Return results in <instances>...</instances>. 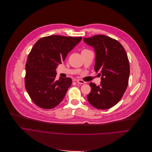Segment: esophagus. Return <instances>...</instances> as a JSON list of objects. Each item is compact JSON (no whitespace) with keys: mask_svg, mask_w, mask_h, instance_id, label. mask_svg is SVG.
<instances>
[{"mask_svg":"<svg viewBox=\"0 0 152 152\" xmlns=\"http://www.w3.org/2000/svg\"><path fill=\"white\" fill-rule=\"evenodd\" d=\"M75 81L77 83H78V84H85V81H83V80H75Z\"/></svg>","mask_w":152,"mask_h":152,"instance_id":"esophagus-1","label":"esophagus"}]
</instances>
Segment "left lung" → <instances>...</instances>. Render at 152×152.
<instances>
[{"mask_svg": "<svg viewBox=\"0 0 152 152\" xmlns=\"http://www.w3.org/2000/svg\"><path fill=\"white\" fill-rule=\"evenodd\" d=\"M83 40L94 48L95 70L101 75L99 86L90 83L91 92L87 98L98 109L110 108L120 101L128 84L130 67L127 54L120 42L105 35L84 38Z\"/></svg>", "mask_w": 152, "mask_h": 152, "instance_id": "1", "label": "left lung"}]
</instances>
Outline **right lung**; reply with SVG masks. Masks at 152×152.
Returning <instances> with one entry per match:
<instances>
[{
    "mask_svg": "<svg viewBox=\"0 0 152 152\" xmlns=\"http://www.w3.org/2000/svg\"><path fill=\"white\" fill-rule=\"evenodd\" d=\"M81 39V37L51 35L41 38L33 47L26 64L25 87L38 107L51 109L62 101L72 80L62 77L56 80V69Z\"/></svg>",
    "mask_w": 152,
    "mask_h": 152,
    "instance_id": "add662e5",
    "label": "right lung"
}]
</instances>
